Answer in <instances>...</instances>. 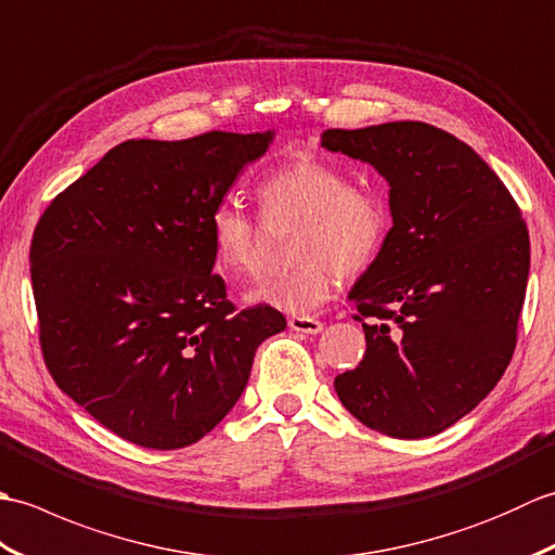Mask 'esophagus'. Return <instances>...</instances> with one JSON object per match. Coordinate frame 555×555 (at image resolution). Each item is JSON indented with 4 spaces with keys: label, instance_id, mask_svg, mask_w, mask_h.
I'll list each match as a JSON object with an SVG mask.
<instances>
[{
    "label": "esophagus",
    "instance_id": "34e87169",
    "mask_svg": "<svg viewBox=\"0 0 555 555\" xmlns=\"http://www.w3.org/2000/svg\"><path fill=\"white\" fill-rule=\"evenodd\" d=\"M288 326L293 332H300V334H320L324 328L320 320H314V317H305V314H293L288 320Z\"/></svg>",
    "mask_w": 555,
    "mask_h": 555
}]
</instances>
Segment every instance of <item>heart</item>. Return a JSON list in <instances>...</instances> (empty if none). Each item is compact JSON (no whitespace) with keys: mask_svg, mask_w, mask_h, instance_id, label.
<instances>
[{"mask_svg":"<svg viewBox=\"0 0 555 555\" xmlns=\"http://www.w3.org/2000/svg\"><path fill=\"white\" fill-rule=\"evenodd\" d=\"M257 197L267 219L298 221L293 235L296 267L269 276L247 300L281 312L305 314L332 296L338 271L356 276L367 269L386 243L388 207L372 188L350 185V176L314 155H300L259 183ZM209 238L217 262L231 276H245L262 262L259 223L233 203L209 215Z\"/></svg>","mask_w":555,"mask_h":555,"instance_id":"heart-1","label":"heart"}]
</instances>
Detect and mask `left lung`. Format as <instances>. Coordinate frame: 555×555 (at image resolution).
I'll list each match as a JSON object with an SVG mask.
<instances>
[{
  "instance_id": "obj_1",
  "label": "left lung",
  "mask_w": 555,
  "mask_h": 555,
  "mask_svg": "<svg viewBox=\"0 0 555 555\" xmlns=\"http://www.w3.org/2000/svg\"><path fill=\"white\" fill-rule=\"evenodd\" d=\"M322 145L391 185L393 227L350 300L367 352L334 379L364 427L424 439L499 384L517 344L529 233L508 188L463 140L422 121L328 128Z\"/></svg>"
}]
</instances>
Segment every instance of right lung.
I'll list each match as a JSON object with an SVG mask.
<instances>
[{
  "label": "right lung",
  "instance_id": "1",
  "mask_svg": "<svg viewBox=\"0 0 555 555\" xmlns=\"http://www.w3.org/2000/svg\"><path fill=\"white\" fill-rule=\"evenodd\" d=\"M267 133L126 140L44 209L30 279L47 370L121 439L157 451L203 439L241 398L255 352L286 328L235 310L209 215Z\"/></svg>",
  "mask_w": 555,
  "mask_h": 555
}]
</instances>
